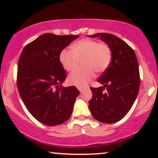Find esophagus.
I'll use <instances>...</instances> for the list:
<instances>
[{"instance_id":"1","label":"esophagus","mask_w":158,"mask_h":158,"mask_svg":"<svg viewBox=\"0 0 158 158\" xmlns=\"http://www.w3.org/2000/svg\"><path fill=\"white\" fill-rule=\"evenodd\" d=\"M77 89L79 90L80 92H83L84 90V88H82V87H77Z\"/></svg>"}]
</instances>
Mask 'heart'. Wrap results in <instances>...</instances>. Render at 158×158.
Returning a JSON list of instances; mask_svg holds the SVG:
<instances>
[{"label":"heart","instance_id":"1","mask_svg":"<svg viewBox=\"0 0 158 158\" xmlns=\"http://www.w3.org/2000/svg\"><path fill=\"white\" fill-rule=\"evenodd\" d=\"M72 49H64L60 52V61L68 71L75 70L82 61L83 68L70 73L68 82L71 85L83 87L94 77L96 70L102 73L111 61L110 47L104 43H98L91 39H83L71 46Z\"/></svg>","mask_w":158,"mask_h":158}]
</instances>
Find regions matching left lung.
Here are the masks:
<instances>
[{
    "label": "left lung",
    "instance_id": "1",
    "mask_svg": "<svg viewBox=\"0 0 158 158\" xmlns=\"http://www.w3.org/2000/svg\"><path fill=\"white\" fill-rule=\"evenodd\" d=\"M88 36L99 37L111 52V64L98 80L103 86L90 88L93 96L88 102L89 109L98 122H117L131 109L139 92L140 78L137 57L124 41L114 34L99 33ZM105 88L106 92L103 91Z\"/></svg>",
    "mask_w": 158,
    "mask_h": 158
}]
</instances>
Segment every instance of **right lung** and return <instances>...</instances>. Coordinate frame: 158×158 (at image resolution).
<instances>
[{
  "label": "right lung",
  "instance_id": "1",
  "mask_svg": "<svg viewBox=\"0 0 158 158\" xmlns=\"http://www.w3.org/2000/svg\"><path fill=\"white\" fill-rule=\"evenodd\" d=\"M78 36L44 34L21 54L17 74L19 94L29 113L45 125L61 124L72 114L80 91L75 86H59L67 77L60 54Z\"/></svg>",
  "mask_w": 158,
  "mask_h": 158
}]
</instances>
